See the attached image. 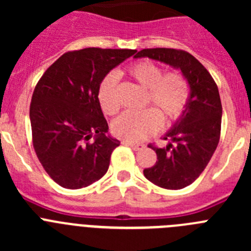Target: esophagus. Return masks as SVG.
<instances>
[{
	"label": "esophagus",
	"mask_w": 251,
	"mask_h": 251,
	"mask_svg": "<svg viewBox=\"0 0 251 251\" xmlns=\"http://www.w3.org/2000/svg\"><path fill=\"white\" fill-rule=\"evenodd\" d=\"M122 143H123V145L129 146V147L132 148V150H134V151H139V150H142V148H143V146L139 145V143H134V142L127 141V139H123V142H122Z\"/></svg>",
	"instance_id": "1"
}]
</instances>
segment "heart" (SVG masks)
<instances>
[{
	"mask_svg": "<svg viewBox=\"0 0 251 251\" xmlns=\"http://www.w3.org/2000/svg\"><path fill=\"white\" fill-rule=\"evenodd\" d=\"M128 74L141 86L148 89L147 103L154 108L142 112H126L113 123V132L130 142H142L157 132L165 122L176 121L186 109L190 98V86L182 74L172 72L163 74V69L152 61H138L128 69ZM117 76L106 75L98 90V100L105 114L113 115L119 110L117 97Z\"/></svg>",
	"mask_w": 251,
	"mask_h": 251,
	"instance_id": "1",
	"label": "heart"
}]
</instances>
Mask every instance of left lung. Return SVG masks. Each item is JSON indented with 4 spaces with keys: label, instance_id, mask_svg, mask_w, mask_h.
Listing matches in <instances>:
<instances>
[{
    "label": "left lung",
    "instance_id": "8db88e82",
    "mask_svg": "<svg viewBox=\"0 0 251 251\" xmlns=\"http://www.w3.org/2000/svg\"><path fill=\"white\" fill-rule=\"evenodd\" d=\"M134 57H148L178 69L190 86L186 109L163 136L168 145L153 148L156 165L143 171L154 185L179 190L202 174L219 145L223 117L219 89L205 66L183 50L143 49Z\"/></svg>",
    "mask_w": 251,
    "mask_h": 251
}]
</instances>
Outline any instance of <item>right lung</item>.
Segmentation results:
<instances>
[{"label": "right lung", "instance_id": "add662e5", "mask_svg": "<svg viewBox=\"0 0 251 251\" xmlns=\"http://www.w3.org/2000/svg\"><path fill=\"white\" fill-rule=\"evenodd\" d=\"M134 52L99 48L65 52L37 83L30 105L32 142L44 170L61 187H86L109 168L121 142L108 133L99 85Z\"/></svg>", "mask_w": 251, "mask_h": 251}]
</instances>
